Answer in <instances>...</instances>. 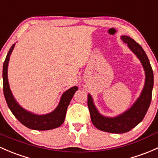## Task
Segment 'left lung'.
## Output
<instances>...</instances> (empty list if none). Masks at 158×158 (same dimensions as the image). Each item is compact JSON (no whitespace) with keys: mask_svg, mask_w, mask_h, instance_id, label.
<instances>
[{"mask_svg":"<svg viewBox=\"0 0 158 158\" xmlns=\"http://www.w3.org/2000/svg\"><path fill=\"white\" fill-rule=\"evenodd\" d=\"M121 39L127 44L128 48L140 60L145 70V85L139 97L125 112L116 117H108L100 114L94 104L92 95L88 94V107L93 125L99 130L118 134L129 132L142 122L150 106L154 85L153 70L145 51L140 44L129 36L122 35Z\"/></svg>","mask_w":158,"mask_h":158,"instance_id":"left-lung-1","label":"left lung"}]
</instances>
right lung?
I'll use <instances>...</instances> for the list:
<instances>
[{
    "mask_svg": "<svg viewBox=\"0 0 158 158\" xmlns=\"http://www.w3.org/2000/svg\"><path fill=\"white\" fill-rule=\"evenodd\" d=\"M13 44L10 51H8L7 55L5 59L4 65H3V89L6 104L11 112L15 116L16 119L25 127L34 130H50L60 127L65 119L66 110L68 106L73 97L75 92L78 90L77 86H73L66 91L62 94L57 107L52 112L47 114H35L30 111L26 110L21 107L19 103L16 101L13 97L12 92L10 88L9 82L7 77V69L9 64L10 57L15 47Z\"/></svg>",
    "mask_w": 158,
    "mask_h": 158,
    "instance_id": "obj_1",
    "label": "right lung"
}]
</instances>
